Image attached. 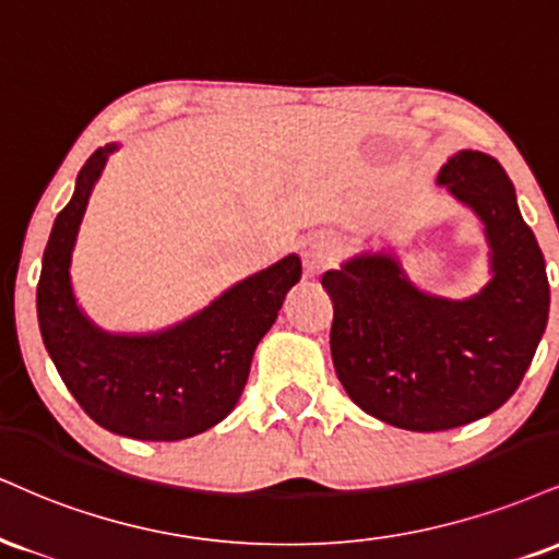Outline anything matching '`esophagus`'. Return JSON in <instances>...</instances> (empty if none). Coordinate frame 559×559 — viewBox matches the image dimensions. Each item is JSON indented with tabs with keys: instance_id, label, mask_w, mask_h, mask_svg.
Listing matches in <instances>:
<instances>
[{
	"instance_id": "obj_1",
	"label": "esophagus",
	"mask_w": 559,
	"mask_h": 559,
	"mask_svg": "<svg viewBox=\"0 0 559 559\" xmlns=\"http://www.w3.org/2000/svg\"><path fill=\"white\" fill-rule=\"evenodd\" d=\"M335 258V239L331 234H309V237L301 241V260H305V267L309 275L325 271Z\"/></svg>"
}]
</instances>
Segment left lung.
Returning <instances> with one entry per match:
<instances>
[{
	"instance_id": "obj_1",
	"label": "left lung",
	"mask_w": 559,
	"mask_h": 559,
	"mask_svg": "<svg viewBox=\"0 0 559 559\" xmlns=\"http://www.w3.org/2000/svg\"><path fill=\"white\" fill-rule=\"evenodd\" d=\"M437 185L484 224L492 281L476 297L419 292L385 252L322 275L341 385L361 412L412 432H442L497 412L521 385L549 318L544 254L506 169L487 153L461 151Z\"/></svg>"
}]
</instances>
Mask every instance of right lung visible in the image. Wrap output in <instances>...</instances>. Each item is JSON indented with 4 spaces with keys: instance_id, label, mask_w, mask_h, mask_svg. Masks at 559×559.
Returning <instances> with one entry per match:
<instances>
[{
    "instance_id": "1",
    "label": "right lung",
    "mask_w": 559,
    "mask_h": 559,
    "mask_svg": "<svg viewBox=\"0 0 559 559\" xmlns=\"http://www.w3.org/2000/svg\"><path fill=\"white\" fill-rule=\"evenodd\" d=\"M111 151L117 145L98 147L85 160L75 194L53 221L38 278V328L59 378L96 425L132 440H185L237 406L254 348L301 278V260L288 254L169 331H100L78 307L70 262L87 198Z\"/></svg>"
}]
</instances>
